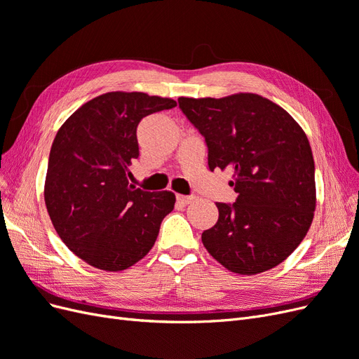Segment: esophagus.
Here are the masks:
<instances>
[{"instance_id":"esophagus-1","label":"esophagus","mask_w":359,"mask_h":359,"mask_svg":"<svg viewBox=\"0 0 359 359\" xmlns=\"http://www.w3.org/2000/svg\"><path fill=\"white\" fill-rule=\"evenodd\" d=\"M194 201V196H184V194H177V202L180 205H189Z\"/></svg>"}]
</instances>
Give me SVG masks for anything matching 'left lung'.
I'll return each instance as SVG.
<instances>
[{
    "mask_svg": "<svg viewBox=\"0 0 359 359\" xmlns=\"http://www.w3.org/2000/svg\"><path fill=\"white\" fill-rule=\"evenodd\" d=\"M180 109L208 148V168L229 169L235 203L202 233L208 253L232 273L277 266L307 235L316 208L309 139L283 107L252 93L223 99L180 97Z\"/></svg>",
    "mask_w": 359,
    "mask_h": 359,
    "instance_id": "obj_1",
    "label": "left lung"
}]
</instances>
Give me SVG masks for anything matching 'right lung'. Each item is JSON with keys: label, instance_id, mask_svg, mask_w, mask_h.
<instances>
[{"label": "right lung", "instance_id": "1", "mask_svg": "<svg viewBox=\"0 0 359 359\" xmlns=\"http://www.w3.org/2000/svg\"><path fill=\"white\" fill-rule=\"evenodd\" d=\"M177 102L145 93H106L82 104L53 139L45 202L57 233L86 264L127 269L153 248L172 191L130 186L128 166L139 157L140 119Z\"/></svg>", "mask_w": 359, "mask_h": 359}]
</instances>
